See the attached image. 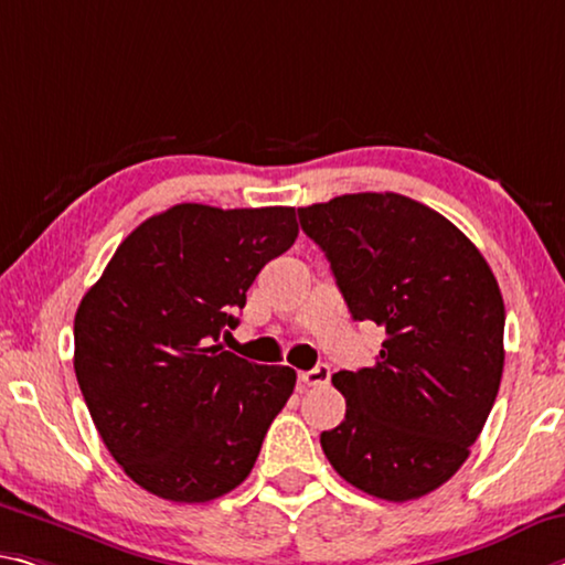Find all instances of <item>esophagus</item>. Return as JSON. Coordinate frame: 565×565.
I'll list each match as a JSON object with an SVG mask.
<instances>
[{
    "label": "esophagus",
    "instance_id": "obj_1",
    "mask_svg": "<svg viewBox=\"0 0 565 565\" xmlns=\"http://www.w3.org/2000/svg\"><path fill=\"white\" fill-rule=\"evenodd\" d=\"M329 377H331L329 364H317L315 370L301 372V374H299V382L307 384V387H319V384H327Z\"/></svg>",
    "mask_w": 565,
    "mask_h": 565
}]
</instances>
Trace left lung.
<instances>
[{
	"label": "left lung",
	"instance_id": "obj_1",
	"mask_svg": "<svg viewBox=\"0 0 565 565\" xmlns=\"http://www.w3.org/2000/svg\"><path fill=\"white\" fill-rule=\"evenodd\" d=\"M354 321L384 327L377 362L337 372L342 425L321 433L339 476L405 503L450 480L498 397L505 307L476 244L399 193H349L299 209Z\"/></svg>",
	"mask_w": 565,
	"mask_h": 565
}]
</instances>
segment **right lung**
I'll use <instances>...</instances> for the list:
<instances>
[{
	"instance_id": "right-lung-1",
	"label": "right lung",
	"mask_w": 565,
	"mask_h": 565,
	"mask_svg": "<svg viewBox=\"0 0 565 565\" xmlns=\"http://www.w3.org/2000/svg\"><path fill=\"white\" fill-rule=\"evenodd\" d=\"M299 236L294 209L178 203L122 241L75 315L89 417L132 482L205 503L248 478L297 372L223 352L258 271Z\"/></svg>"
}]
</instances>
